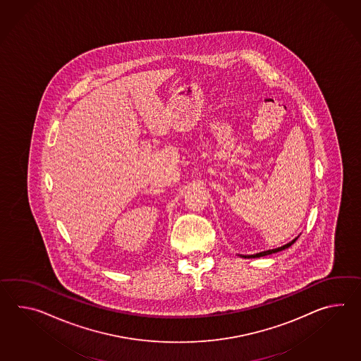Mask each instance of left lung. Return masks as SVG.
I'll return each mask as SVG.
<instances>
[{
	"instance_id": "left-lung-1",
	"label": "left lung",
	"mask_w": 361,
	"mask_h": 361,
	"mask_svg": "<svg viewBox=\"0 0 361 361\" xmlns=\"http://www.w3.org/2000/svg\"><path fill=\"white\" fill-rule=\"evenodd\" d=\"M295 240H297V238L291 240V242H288V245H285V246H281L279 249L268 250V251H264V252H259V254H255V255H250V257H265V255H269V254H274V252H279V251H282V250L288 249V247H290Z\"/></svg>"
}]
</instances>
